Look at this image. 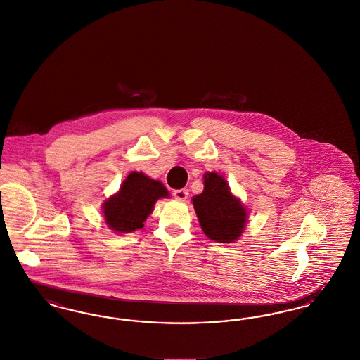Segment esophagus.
<instances>
[{
  "label": "esophagus",
  "mask_w": 360,
  "mask_h": 360,
  "mask_svg": "<svg viewBox=\"0 0 360 360\" xmlns=\"http://www.w3.org/2000/svg\"><path fill=\"white\" fill-rule=\"evenodd\" d=\"M173 196H174V199H177L180 202H186V199L188 198V191L187 189H177L173 192Z\"/></svg>",
  "instance_id": "esophagus-1"
}]
</instances>
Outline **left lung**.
<instances>
[{"label":"left lung","instance_id":"8db88e82","mask_svg":"<svg viewBox=\"0 0 360 360\" xmlns=\"http://www.w3.org/2000/svg\"><path fill=\"white\" fill-rule=\"evenodd\" d=\"M203 181V192L192 198L200 227L211 240L234 243L246 229L249 211L231 192L223 176L207 172Z\"/></svg>","mask_w":360,"mask_h":360}]
</instances>
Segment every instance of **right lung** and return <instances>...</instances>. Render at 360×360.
Wrapping results in <instances>:
<instances>
[{"mask_svg": "<svg viewBox=\"0 0 360 360\" xmlns=\"http://www.w3.org/2000/svg\"><path fill=\"white\" fill-rule=\"evenodd\" d=\"M162 198H169V191L161 181L145 173H129L120 189L102 203L105 223L115 234L133 233L143 227Z\"/></svg>", "mask_w": 360, "mask_h": 360, "instance_id": "add662e5", "label": "right lung"}]
</instances>
